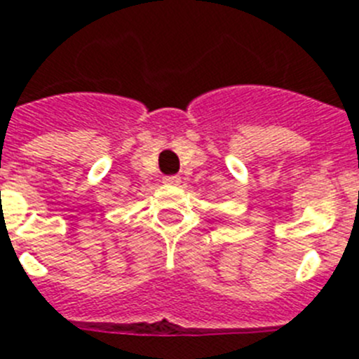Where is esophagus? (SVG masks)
<instances>
[{
	"label": "esophagus",
	"mask_w": 359,
	"mask_h": 359,
	"mask_svg": "<svg viewBox=\"0 0 359 359\" xmlns=\"http://www.w3.org/2000/svg\"><path fill=\"white\" fill-rule=\"evenodd\" d=\"M163 183H165V185H180V183H182V177H180V176H165Z\"/></svg>",
	"instance_id": "1"
}]
</instances>
